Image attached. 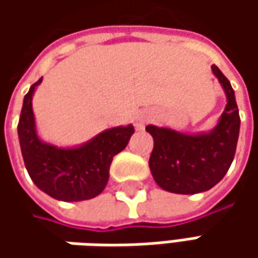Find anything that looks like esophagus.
<instances>
[{
	"label": "esophagus",
	"instance_id": "obj_1",
	"mask_svg": "<svg viewBox=\"0 0 258 258\" xmlns=\"http://www.w3.org/2000/svg\"><path fill=\"white\" fill-rule=\"evenodd\" d=\"M146 123H148V116L146 114L142 113V112H138V113L135 114V127L138 131L144 129Z\"/></svg>",
	"mask_w": 258,
	"mask_h": 258
}]
</instances>
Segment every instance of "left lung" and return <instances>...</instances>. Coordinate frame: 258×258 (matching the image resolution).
<instances>
[{"label":"left lung","instance_id":"left-lung-1","mask_svg":"<svg viewBox=\"0 0 258 258\" xmlns=\"http://www.w3.org/2000/svg\"><path fill=\"white\" fill-rule=\"evenodd\" d=\"M227 94V106L210 134L183 135L165 127L146 126L154 138L149 168L155 182L175 194H198L211 189L230 169L235 155L240 114L228 79L211 66Z\"/></svg>","mask_w":258,"mask_h":258}]
</instances>
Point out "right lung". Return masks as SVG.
Here are the masks:
<instances>
[{"label":"right lung","mask_w":258,"mask_h":258,"mask_svg":"<svg viewBox=\"0 0 258 258\" xmlns=\"http://www.w3.org/2000/svg\"><path fill=\"white\" fill-rule=\"evenodd\" d=\"M41 80L25 94L18 122L20 146L28 175L41 191L55 200L70 203L94 198L104 189L113 156L126 148L134 126L104 131L89 144L73 149L44 144L35 134L31 106L35 86Z\"/></svg>","instance_id":"right-lung-1"}]
</instances>
